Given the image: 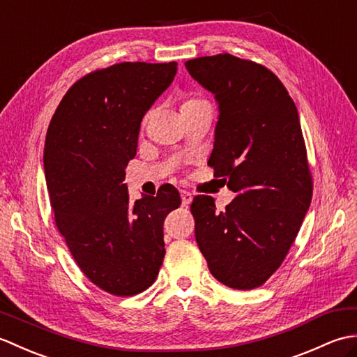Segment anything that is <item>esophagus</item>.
<instances>
[{"instance_id":"1","label":"esophagus","mask_w":357,"mask_h":357,"mask_svg":"<svg viewBox=\"0 0 357 357\" xmlns=\"http://www.w3.org/2000/svg\"><path fill=\"white\" fill-rule=\"evenodd\" d=\"M181 201H183V206H184V207L190 206L192 201H193L192 193H190V192H185V190L181 192Z\"/></svg>"}]
</instances>
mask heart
<instances>
[{"label": "heart", "mask_w": 357, "mask_h": 357, "mask_svg": "<svg viewBox=\"0 0 357 357\" xmlns=\"http://www.w3.org/2000/svg\"><path fill=\"white\" fill-rule=\"evenodd\" d=\"M188 102H198V101H196V100H190V101H185L184 104H188Z\"/></svg>", "instance_id": "b5f03b06"}]
</instances>
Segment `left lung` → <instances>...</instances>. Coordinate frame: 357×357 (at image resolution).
<instances>
[{"mask_svg": "<svg viewBox=\"0 0 357 357\" xmlns=\"http://www.w3.org/2000/svg\"><path fill=\"white\" fill-rule=\"evenodd\" d=\"M185 69L215 95L219 116L208 164L236 193L224 211L210 196H196V242L219 282L252 290L280 267L312 202L299 113L261 64L224 53L190 59Z\"/></svg>", "mask_w": 357, "mask_h": 357, "instance_id": "8db88e82", "label": "left lung"}]
</instances>
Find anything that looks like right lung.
I'll return each instance as SVG.
<instances>
[{
  "label": "right lung",
  "mask_w": 357,
  "mask_h": 357,
  "mask_svg": "<svg viewBox=\"0 0 357 357\" xmlns=\"http://www.w3.org/2000/svg\"><path fill=\"white\" fill-rule=\"evenodd\" d=\"M176 63H119L86 75L59 102L45 135L44 173L59 233L82 273L104 291L133 296L155 282L165 216L181 206L167 184L128 199L126 167L144 115Z\"/></svg>",
  "instance_id": "add662e5"
}]
</instances>
